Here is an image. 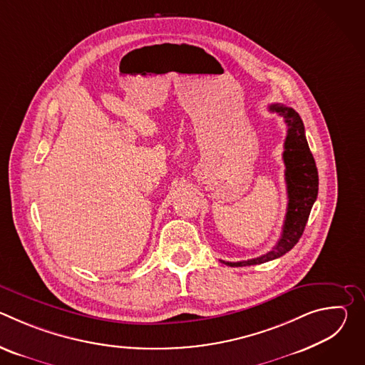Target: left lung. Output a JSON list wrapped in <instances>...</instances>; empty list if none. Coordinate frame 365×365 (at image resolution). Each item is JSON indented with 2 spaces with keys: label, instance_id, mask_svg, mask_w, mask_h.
I'll return each mask as SVG.
<instances>
[{
  "label": "left lung",
  "instance_id": "left-lung-1",
  "mask_svg": "<svg viewBox=\"0 0 365 365\" xmlns=\"http://www.w3.org/2000/svg\"><path fill=\"white\" fill-rule=\"evenodd\" d=\"M272 113H277L284 118L287 124V135L284 140L283 162L286 166L284 178L287 185V212L283 224V231L279 242L274 248L257 258L247 259V262H222L231 267L254 266L272 262L274 258L284 255L290 251L297 241L300 240L312 206H314L318 197L319 178L314 155L310 153L306 135L304 125L300 115L283 103H272Z\"/></svg>",
  "mask_w": 365,
  "mask_h": 365
}]
</instances>
